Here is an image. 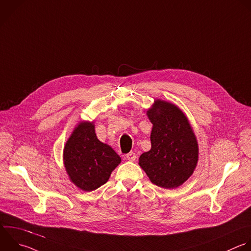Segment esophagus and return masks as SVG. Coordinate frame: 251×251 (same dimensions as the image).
Here are the masks:
<instances>
[{"instance_id":"34e87169","label":"esophagus","mask_w":251,"mask_h":251,"mask_svg":"<svg viewBox=\"0 0 251 251\" xmlns=\"http://www.w3.org/2000/svg\"><path fill=\"white\" fill-rule=\"evenodd\" d=\"M126 157H127V159H128V160H130V161H134V160L136 159V153H135V152H133V151H130L129 153H127V154H126Z\"/></svg>"}]
</instances>
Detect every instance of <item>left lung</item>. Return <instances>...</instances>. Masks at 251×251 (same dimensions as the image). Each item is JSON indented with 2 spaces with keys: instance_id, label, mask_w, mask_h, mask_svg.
<instances>
[{
  "instance_id": "8db88e82",
  "label": "left lung",
  "mask_w": 251,
  "mask_h": 251,
  "mask_svg": "<svg viewBox=\"0 0 251 251\" xmlns=\"http://www.w3.org/2000/svg\"><path fill=\"white\" fill-rule=\"evenodd\" d=\"M147 115L152 124L151 148L141 154L139 164L156 186L174 189L193 174L198 143L185 114L175 104L155 100Z\"/></svg>"
}]
</instances>
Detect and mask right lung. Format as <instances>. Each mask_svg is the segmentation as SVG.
Returning <instances> with one entry per match:
<instances>
[{
    "label": "right lung",
    "instance_id": "1",
    "mask_svg": "<svg viewBox=\"0 0 251 251\" xmlns=\"http://www.w3.org/2000/svg\"><path fill=\"white\" fill-rule=\"evenodd\" d=\"M64 165L70 180L83 191H93L107 182L121 162L114 150L100 142L94 122L81 121L66 142Z\"/></svg>",
    "mask_w": 251,
    "mask_h": 251
}]
</instances>
